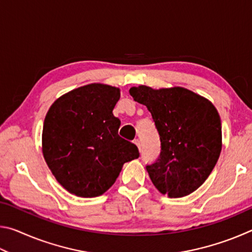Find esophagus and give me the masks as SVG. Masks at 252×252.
Listing matches in <instances>:
<instances>
[{
    "instance_id": "obj_1",
    "label": "esophagus",
    "mask_w": 252,
    "mask_h": 252,
    "mask_svg": "<svg viewBox=\"0 0 252 252\" xmlns=\"http://www.w3.org/2000/svg\"><path fill=\"white\" fill-rule=\"evenodd\" d=\"M133 143L135 144L136 147H138V149H139V151H141V144H140V141H139V139H134V141H133Z\"/></svg>"
}]
</instances>
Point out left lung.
<instances>
[{
  "label": "left lung",
  "instance_id": "obj_1",
  "mask_svg": "<svg viewBox=\"0 0 252 252\" xmlns=\"http://www.w3.org/2000/svg\"><path fill=\"white\" fill-rule=\"evenodd\" d=\"M130 95L150 111L161 152L147 171L169 198L192 193L210 176L222 149L221 120L216 106L186 88L132 87Z\"/></svg>",
  "mask_w": 252,
  "mask_h": 252
}]
</instances>
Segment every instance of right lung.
I'll return each instance as SVG.
<instances>
[{
    "label": "right lung",
    "instance_id": "right-lung-1",
    "mask_svg": "<svg viewBox=\"0 0 252 252\" xmlns=\"http://www.w3.org/2000/svg\"><path fill=\"white\" fill-rule=\"evenodd\" d=\"M120 89L91 83L53 102L42 131V152L58 182L81 198L108 191L126 162L139 158L135 144L118 134L113 116Z\"/></svg>",
    "mask_w": 252,
    "mask_h": 252
}]
</instances>
